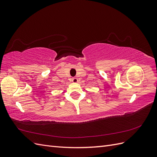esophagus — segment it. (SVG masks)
Instances as JSON below:
<instances>
[{
    "label": "esophagus",
    "instance_id": "1",
    "mask_svg": "<svg viewBox=\"0 0 157 157\" xmlns=\"http://www.w3.org/2000/svg\"><path fill=\"white\" fill-rule=\"evenodd\" d=\"M72 81H73V82H74V83H77L78 80V78H77L73 77V78H72Z\"/></svg>",
    "mask_w": 157,
    "mask_h": 157
}]
</instances>
